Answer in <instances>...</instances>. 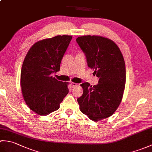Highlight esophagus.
Wrapping results in <instances>:
<instances>
[{
	"instance_id": "1",
	"label": "esophagus",
	"mask_w": 152,
	"mask_h": 152,
	"mask_svg": "<svg viewBox=\"0 0 152 152\" xmlns=\"http://www.w3.org/2000/svg\"><path fill=\"white\" fill-rule=\"evenodd\" d=\"M70 85H71V87H72V88H75V87L78 86V84H77V83H74V82H71V83H70Z\"/></svg>"
}]
</instances>
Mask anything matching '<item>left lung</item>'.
Returning a JSON list of instances; mask_svg holds the SVG:
<instances>
[{
    "mask_svg": "<svg viewBox=\"0 0 152 152\" xmlns=\"http://www.w3.org/2000/svg\"><path fill=\"white\" fill-rule=\"evenodd\" d=\"M76 42L84 53L88 66L99 78L98 84L81 85L83 95L77 101L83 114L94 121L112 115L124 95L125 64L118 46L112 40L99 36H82Z\"/></svg>",
    "mask_w": 152,
    "mask_h": 152,
    "instance_id": "8db88e82",
    "label": "left lung"
}]
</instances>
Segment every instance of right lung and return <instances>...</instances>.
<instances>
[{
  "instance_id": "add662e5",
  "label": "right lung",
  "mask_w": 152,
  "mask_h": 152,
  "mask_svg": "<svg viewBox=\"0 0 152 152\" xmlns=\"http://www.w3.org/2000/svg\"><path fill=\"white\" fill-rule=\"evenodd\" d=\"M71 40L69 35H58L38 41L25 58L21 71L22 94L27 105L38 114L46 115L57 110L69 93L68 83L51 74L60 70Z\"/></svg>"
}]
</instances>
